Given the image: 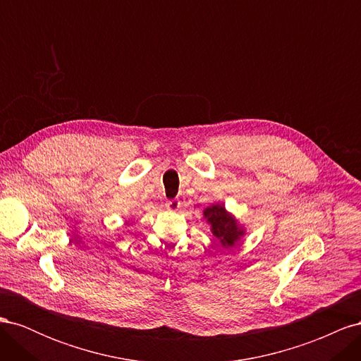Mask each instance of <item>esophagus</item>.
<instances>
[{"instance_id": "34e87169", "label": "esophagus", "mask_w": 361, "mask_h": 361, "mask_svg": "<svg viewBox=\"0 0 361 361\" xmlns=\"http://www.w3.org/2000/svg\"><path fill=\"white\" fill-rule=\"evenodd\" d=\"M166 206H167L169 211H178L180 207V202L179 200H169Z\"/></svg>"}]
</instances>
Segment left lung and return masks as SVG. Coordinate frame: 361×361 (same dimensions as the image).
<instances>
[{"label": "left lung", "instance_id": "left-lung-1", "mask_svg": "<svg viewBox=\"0 0 361 361\" xmlns=\"http://www.w3.org/2000/svg\"><path fill=\"white\" fill-rule=\"evenodd\" d=\"M203 218L211 226V232L221 247H233L245 235L244 226L239 224L236 218L226 211L223 203H214L203 211Z\"/></svg>", "mask_w": 361, "mask_h": 361}]
</instances>
